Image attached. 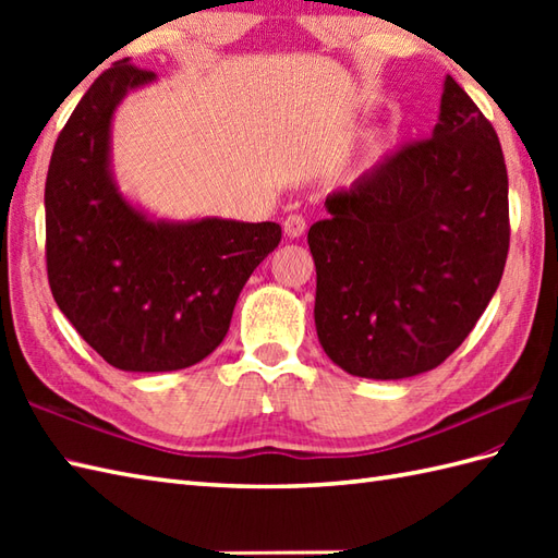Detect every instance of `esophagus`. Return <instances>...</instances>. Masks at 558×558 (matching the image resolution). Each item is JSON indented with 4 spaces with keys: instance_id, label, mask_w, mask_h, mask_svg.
Returning <instances> with one entry per match:
<instances>
[{
    "instance_id": "34e87169",
    "label": "esophagus",
    "mask_w": 558,
    "mask_h": 558,
    "mask_svg": "<svg viewBox=\"0 0 558 558\" xmlns=\"http://www.w3.org/2000/svg\"><path fill=\"white\" fill-rule=\"evenodd\" d=\"M282 228H286V234L290 240H298V236H302L306 230V220L304 216H300V213H292V216H288L286 222H282Z\"/></svg>"
}]
</instances>
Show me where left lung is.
Wrapping results in <instances>:
<instances>
[{
  "label": "left lung",
  "instance_id": "left-lung-1",
  "mask_svg": "<svg viewBox=\"0 0 558 558\" xmlns=\"http://www.w3.org/2000/svg\"><path fill=\"white\" fill-rule=\"evenodd\" d=\"M310 228L316 333L340 369L408 378L446 362L499 288L511 222L494 126L446 78L434 134L326 198Z\"/></svg>",
  "mask_w": 558,
  "mask_h": 558
}]
</instances>
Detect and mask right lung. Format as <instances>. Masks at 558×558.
<instances>
[{
    "label": "right lung",
    "mask_w": 558,
    "mask_h": 558,
    "mask_svg": "<svg viewBox=\"0 0 558 558\" xmlns=\"http://www.w3.org/2000/svg\"><path fill=\"white\" fill-rule=\"evenodd\" d=\"M156 78L129 59L105 69L57 136L45 182L47 280L59 310L124 372L186 369L228 336L276 222H153L110 177V122L126 90Z\"/></svg>",
    "instance_id": "right-lung-1"
}]
</instances>
